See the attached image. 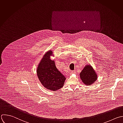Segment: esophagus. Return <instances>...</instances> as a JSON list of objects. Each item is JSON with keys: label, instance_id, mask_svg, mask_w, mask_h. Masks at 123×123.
Masks as SVG:
<instances>
[{"label": "esophagus", "instance_id": "obj_1", "mask_svg": "<svg viewBox=\"0 0 123 123\" xmlns=\"http://www.w3.org/2000/svg\"><path fill=\"white\" fill-rule=\"evenodd\" d=\"M75 72H76L75 70H72V71H71L70 74H74V73H75Z\"/></svg>", "mask_w": 123, "mask_h": 123}]
</instances>
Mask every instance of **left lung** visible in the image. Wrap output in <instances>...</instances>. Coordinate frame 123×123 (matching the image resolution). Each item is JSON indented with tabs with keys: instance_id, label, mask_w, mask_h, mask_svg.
Listing matches in <instances>:
<instances>
[{
	"instance_id": "obj_1",
	"label": "left lung",
	"mask_w": 123,
	"mask_h": 123,
	"mask_svg": "<svg viewBox=\"0 0 123 123\" xmlns=\"http://www.w3.org/2000/svg\"><path fill=\"white\" fill-rule=\"evenodd\" d=\"M82 82L86 86H91L97 80L98 75L93 67L87 65L86 66L80 74Z\"/></svg>"
}]
</instances>
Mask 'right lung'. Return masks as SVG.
I'll use <instances>...</instances> for the list:
<instances>
[{"label": "right lung", "mask_w": 123, "mask_h": 123, "mask_svg": "<svg viewBox=\"0 0 123 123\" xmlns=\"http://www.w3.org/2000/svg\"><path fill=\"white\" fill-rule=\"evenodd\" d=\"M53 53L49 50L43 55L38 65L37 73L42 85L46 89L55 91L63 86L66 77L57 69L55 61L50 59Z\"/></svg>", "instance_id": "obj_1"}]
</instances>
